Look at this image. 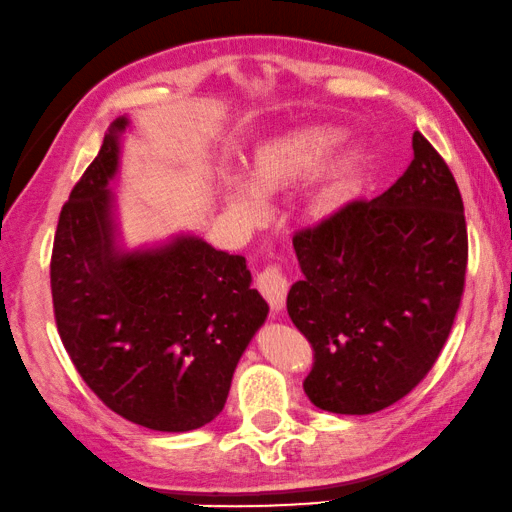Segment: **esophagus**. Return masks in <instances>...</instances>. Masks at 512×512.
I'll use <instances>...</instances> for the list:
<instances>
[{
	"instance_id": "1",
	"label": "esophagus",
	"mask_w": 512,
	"mask_h": 512,
	"mask_svg": "<svg viewBox=\"0 0 512 512\" xmlns=\"http://www.w3.org/2000/svg\"><path fill=\"white\" fill-rule=\"evenodd\" d=\"M256 288L261 290V295L265 297L267 304L272 306V311L283 309V302H286V293H288V279L277 265H270L265 267L263 272H258Z\"/></svg>"
}]
</instances>
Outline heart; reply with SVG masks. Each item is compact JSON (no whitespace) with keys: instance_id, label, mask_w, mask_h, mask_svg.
I'll return each instance as SVG.
<instances>
[{"instance_id":"heart-1","label":"heart","mask_w":512,"mask_h":512,"mask_svg":"<svg viewBox=\"0 0 512 512\" xmlns=\"http://www.w3.org/2000/svg\"><path fill=\"white\" fill-rule=\"evenodd\" d=\"M341 132L325 125H304L263 141L247 160L245 180L252 194L267 199L281 194L313 174L327 155L334 151ZM364 176V155L357 148L341 153L327 164L306 190L302 199V215L306 222L322 224L336 217L350 201H355ZM224 203L233 215L254 217V196L238 185H226Z\"/></svg>"}]
</instances>
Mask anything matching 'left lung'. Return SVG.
Masks as SVG:
<instances>
[{"label":"left lung","mask_w":512,"mask_h":512,"mask_svg":"<svg viewBox=\"0 0 512 512\" xmlns=\"http://www.w3.org/2000/svg\"><path fill=\"white\" fill-rule=\"evenodd\" d=\"M387 192L295 233L304 274L288 316L313 348L304 391L320 410L373 414L407 396L442 352L467 270L465 206L451 169L414 132Z\"/></svg>","instance_id":"8db88e82"}]
</instances>
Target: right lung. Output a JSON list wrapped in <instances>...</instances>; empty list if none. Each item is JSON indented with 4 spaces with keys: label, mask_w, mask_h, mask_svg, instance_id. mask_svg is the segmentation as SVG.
<instances>
[{
    "label": "right lung",
    "mask_w": 512,
    "mask_h": 512,
    "mask_svg": "<svg viewBox=\"0 0 512 512\" xmlns=\"http://www.w3.org/2000/svg\"><path fill=\"white\" fill-rule=\"evenodd\" d=\"M121 116L61 208L50 283L54 318L77 373L137 426L187 432L224 410L235 366L270 306L245 256L180 233L123 249L116 224Z\"/></svg>",
    "instance_id": "add662e5"
}]
</instances>
